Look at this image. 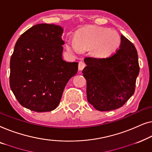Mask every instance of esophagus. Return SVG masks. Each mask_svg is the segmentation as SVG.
<instances>
[{"label": "esophagus", "instance_id": "1", "mask_svg": "<svg viewBox=\"0 0 152 152\" xmlns=\"http://www.w3.org/2000/svg\"><path fill=\"white\" fill-rule=\"evenodd\" d=\"M85 67V64L84 62L83 61H80L78 63V69L80 71H82V70L84 69V67Z\"/></svg>", "mask_w": 152, "mask_h": 152}]
</instances>
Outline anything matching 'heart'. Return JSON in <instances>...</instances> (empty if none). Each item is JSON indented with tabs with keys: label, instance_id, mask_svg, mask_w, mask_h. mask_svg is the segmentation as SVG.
<instances>
[{
	"label": "heart",
	"instance_id": "obj_1",
	"mask_svg": "<svg viewBox=\"0 0 152 152\" xmlns=\"http://www.w3.org/2000/svg\"><path fill=\"white\" fill-rule=\"evenodd\" d=\"M121 38L116 31L103 27H89L81 29L76 38L69 37L66 40L67 50L79 54L81 50L91 48V54L98 58H108L120 48Z\"/></svg>",
	"mask_w": 152,
	"mask_h": 152
}]
</instances>
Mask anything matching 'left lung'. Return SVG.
Segmentation results:
<instances>
[{
	"instance_id": "left-lung-1",
	"label": "left lung",
	"mask_w": 152,
	"mask_h": 152,
	"mask_svg": "<svg viewBox=\"0 0 152 152\" xmlns=\"http://www.w3.org/2000/svg\"><path fill=\"white\" fill-rule=\"evenodd\" d=\"M121 38L120 48L111 57L84 59L87 100L101 112L121 107L135 91L140 71L137 51L123 35Z\"/></svg>"
}]
</instances>
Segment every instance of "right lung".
I'll return each instance as SVG.
<instances>
[{"label": "right lung", "instance_id": "add662e5", "mask_svg": "<svg viewBox=\"0 0 152 152\" xmlns=\"http://www.w3.org/2000/svg\"><path fill=\"white\" fill-rule=\"evenodd\" d=\"M63 29L54 24H38L23 33L10 60V85L21 105L36 112L57 107L78 63L63 58Z\"/></svg>", "mask_w": 152, "mask_h": 152}]
</instances>
